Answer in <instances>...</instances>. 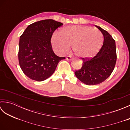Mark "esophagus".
<instances>
[{
	"label": "esophagus",
	"instance_id": "obj_1",
	"mask_svg": "<svg viewBox=\"0 0 130 130\" xmlns=\"http://www.w3.org/2000/svg\"><path fill=\"white\" fill-rule=\"evenodd\" d=\"M66 59L68 60H71V59H72V57H71V56H68L66 57Z\"/></svg>",
	"mask_w": 130,
	"mask_h": 130
}]
</instances>
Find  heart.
<instances>
[{
	"label": "heart",
	"mask_w": 130,
	"mask_h": 130,
	"mask_svg": "<svg viewBox=\"0 0 130 130\" xmlns=\"http://www.w3.org/2000/svg\"><path fill=\"white\" fill-rule=\"evenodd\" d=\"M102 33L92 27L82 26H69L55 32L51 37V45L55 52L63 55L72 45L74 53L83 59H88L97 53L103 43Z\"/></svg>",
	"instance_id": "b5f03b06"
}]
</instances>
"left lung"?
Here are the masks:
<instances>
[{"label":"left lung","instance_id":"left-lung-1","mask_svg":"<svg viewBox=\"0 0 130 130\" xmlns=\"http://www.w3.org/2000/svg\"><path fill=\"white\" fill-rule=\"evenodd\" d=\"M96 27L103 35V45L94 57L82 58V67L75 71L77 78L88 85L100 84L108 78L114 70L117 60L115 40L107 31L100 27Z\"/></svg>","mask_w":130,"mask_h":130}]
</instances>
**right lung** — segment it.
<instances>
[{"label":"right lung","mask_w":130,"mask_h":130,"mask_svg":"<svg viewBox=\"0 0 130 130\" xmlns=\"http://www.w3.org/2000/svg\"><path fill=\"white\" fill-rule=\"evenodd\" d=\"M62 23L45 19L30 24L20 36L18 60L22 70L34 80L43 81L51 76L60 61L52 50L51 39L54 31Z\"/></svg>","instance_id":"add662e5"}]
</instances>
